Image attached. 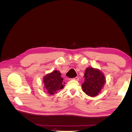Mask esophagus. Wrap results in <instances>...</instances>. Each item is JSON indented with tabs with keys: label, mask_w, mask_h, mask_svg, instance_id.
Listing matches in <instances>:
<instances>
[{
	"label": "esophagus",
	"mask_w": 132,
	"mask_h": 132,
	"mask_svg": "<svg viewBox=\"0 0 132 132\" xmlns=\"http://www.w3.org/2000/svg\"><path fill=\"white\" fill-rule=\"evenodd\" d=\"M71 79L74 80H77V81H78V80H79V78H78V77H75V78H74Z\"/></svg>",
	"instance_id": "esophagus-1"
}]
</instances>
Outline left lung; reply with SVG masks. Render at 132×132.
<instances>
[{
  "instance_id": "obj_1",
  "label": "left lung",
  "mask_w": 132,
  "mask_h": 132,
  "mask_svg": "<svg viewBox=\"0 0 132 132\" xmlns=\"http://www.w3.org/2000/svg\"><path fill=\"white\" fill-rule=\"evenodd\" d=\"M84 78L85 82L82 84L83 91L91 97L97 96L106 82L105 75L98 69L89 67L86 69Z\"/></svg>"
}]
</instances>
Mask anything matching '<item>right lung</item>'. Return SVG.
Here are the masks:
<instances>
[{"instance_id": "1", "label": "right lung", "mask_w": 132, "mask_h": 132, "mask_svg": "<svg viewBox=\"0 0 132 132\" xmlns=\"http://www.w3.org/2000/svg\"><path fill=\"white\" fill-rule=\"evenodd\" d=\"M61 74L58 70L53 71L43 78V83L46 92L50 95L57 93V91L63 88V79L61 78Z\"/></svg>"}]
</instances>
